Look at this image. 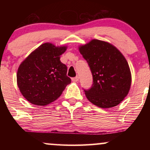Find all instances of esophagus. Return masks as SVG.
I'll return each instance as SVG.
<instances>
[{
    "label": "esophagus",
    "mask_w": 150,
    "mask_h": 150,
    "mask_svg": "<svg viewBox=\"0 0 150 150\" xmlns=\"http://www.w3.org/2000/svg\"><path fill=\"white\" fill-rule=\"evenodd\" d=\"M72 80H73V82H77V81L79 80V77L76 76L75 77H73V78H72Z\"/></svg>",
    "instance_id": "1"
}]
</instances>
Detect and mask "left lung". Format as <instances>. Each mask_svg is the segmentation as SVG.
<instances>
[{"mask_svg": "<svg viewBox=\"0 0 150 150\" xmlns=\"http://www.w3.org/2000/svg\"><path fill=\"white\" fill-rule=\"evenodd\" d=\"M79 49L92 75V87L84 89L87 99L104 108L120 104L131 85L130 68L124 56L113 45L98 39Z\"/></svg>", "mask_w": 150, "mask_h": 150, "instance_id": "left-lung-1", "label": "left lung"}]
</instances>
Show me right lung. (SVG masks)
I'll use <instances>...</instances> for the list:
<instances>
[{
  "instance_id": "1",
  "label": "right lung",
  "mask_w": 150,
  "mask_h": 150,
  "mask_svg": "<svg viewBox=\"0 0 150 150\" xmlns=\"http://www.w3.org/2000/svg\"><path fill=\"white\" fill-rule=\"evenodd\" d=\"M65 46L45 43L20 64L17 74L19 89L31 104L45 106L56 100L71 82L67 66L60 61Z\"/></svg>"
}]
</instances>
